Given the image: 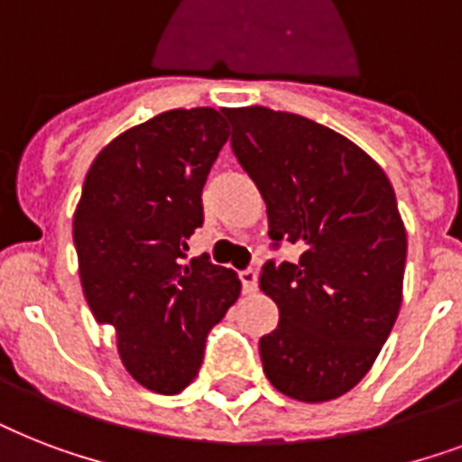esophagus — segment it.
<instances>
[{
	"label": "esophagus",
	"instance_id": "1",
	"mask_svg": "<svg viewBox=\"0 0 462 462\" xmlns=\"http://www.w3.org/2000/svg\"><path fill=\"white\" fill-rule=\"evenodd\" d=\"M239 281H242V290L245 292H254L256 290V271L254 268H245V271H239Z\"/></svg>",
	"mask_w": 462,
	"mask_h": 462
}]
</instances>
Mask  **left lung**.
I'll use <instances>...</instances> for the list:
<instances>
[{
    "label": "left lung",
    "mask_w": 462,
    "mask_h": 462,
    "mask_svg": "<svg viewBox=\"0 0 462 462\" xmlns=\"http://www.w3.org/2000/svg\"><path fill=\"white\" fill-rule=\"evenodd\" d=\"M223 112L266 201L268 237L302 249L295 263L261 268V290L281 311L259 340L263 372L295 401H333L372 369L401 311L408 235L395 191L328 126L268 107Z\"/></svg>",
    "instance_id": "left-lung-1"
}]
</instances>
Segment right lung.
Segmentation results:
<instances>
[{
  "instance_id": "right-lung-1",
  "label": "right lung",
  "mask_w": 462,
  "mask_h": 462,
  "mask_svg": "<svg viewBox=\"0 0 462 462\" xmlns=\"http://www.w3.org/2000/svg\"><path fill=\"white\" fill-rule=\"evenodd\" d=\"M230 132L210 107L170 110L93 160L74 213L83 295L117 330L122 365L155 393H180L201 369L206 336L239 297L230 268L196 256L201 191Z\"/></svg>"
}]
</instances>
